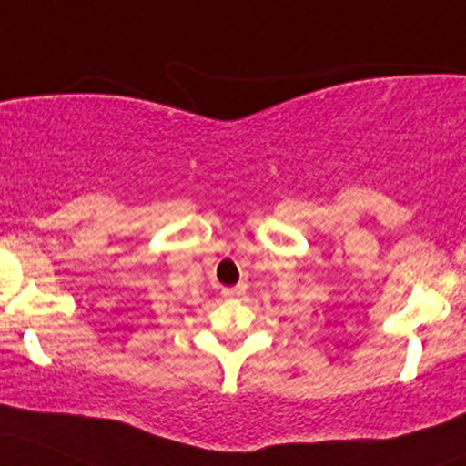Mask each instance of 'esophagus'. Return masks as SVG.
Instances as JSON below:
<instances>
[{
	"label": "esophagus",
	"mask_w": 466,
	"mask_h": 466,
	"mask_svg": "<svg viewBox=\"0 0 466 466\" xmlns=\"http://www.w3.org/2000/svg\"><path fill=\"white\" fill-rule=\"evenodd\" d=\"M245 294L243 285H234V288H223L225 299H238V296Z\"/></svg>",
	"instance_id": "1"
}]
</instances>
